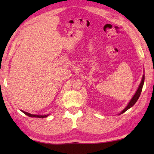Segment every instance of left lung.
Segmentation results:
<instances>
[{
	"mask_svg": "<svg viewBox=\"0 0 154 154\" xmlns=\"http://www.w3.org/2000/svg\"><path fill=\"white\" fill-rule=\"evenodd\" d=\"M144 82H145V74H143V77H142V79H141V82H140L139 86V88H138V89L136 91V92H135L134 96H132V98H131V100H130V102L128 103V104L127 106L118 115H121V114H122L123 113H124L125 111H126L128 109H129L130 108H131L132 106H133L134 104L137 103V101L138 100V99H139V96L140 95V93H141L143 84H144Z\"/></svg>",
	"mask_w": 154,
	"mask_h": 154,
	"instance_id": "left-lung-1",
	"label": "left lung"
}]
</instances>
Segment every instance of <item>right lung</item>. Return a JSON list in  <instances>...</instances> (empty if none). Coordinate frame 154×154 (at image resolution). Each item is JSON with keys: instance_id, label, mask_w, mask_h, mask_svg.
Returning <instances> with one entry per match:
<instances>
[{"instance_id": "obj_1", "label": "right lung", "mask_w": 154, "mask_h": 154, "mask_svg": "<svg viewBox=\"0 0 154 154\" xmlns=\"http://www.w3.org/2000/svg\"><path fill=\"white\" fill-rule=\"evenodd\" d=\"M21 111L23 112L25 115H26V116H29V117H32V118H47L49 116V114L48 115H44V116H40V115H34V114H31L28 113V112H26L24 111H22L21 110Z\"/></svg>"}]
</instances>
